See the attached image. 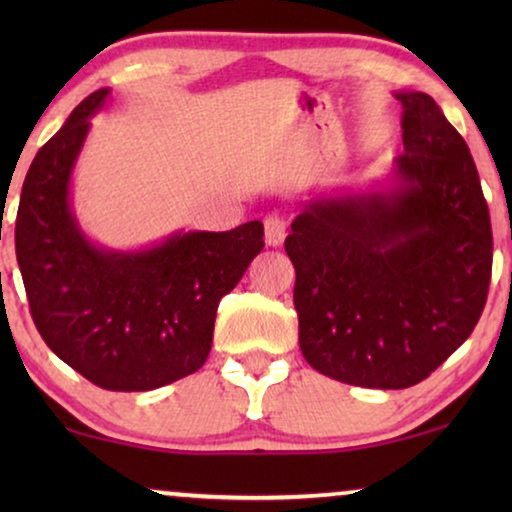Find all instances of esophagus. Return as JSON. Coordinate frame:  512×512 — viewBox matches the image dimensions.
<instances>
[{
  "instance_id": "esophagus-1",
  "label": "esophagus",
  "mask_w": 512,
  "mask_h": 512,
  "mask_svg": "<svg viewBox=\"0 0 512 512\" xmlns=\"http://www.w3.org/2000/svg\"><path fill=\"white\" fill-rule=\"evenodd\" d=\"M263 228H265V244H268V247H279V244L284 242L286 223H284L282 216H279V214L265 216Z\"/></svg>"
}]
</instances>
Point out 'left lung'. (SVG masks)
Returning a JSON list of instances; mask_svg holds the SVG:
<instances>
[{
  "instance_id": "obj_1",
  "label": "left lung",
  "mask_w": 512,
  "mask_h": 512,
  "mask_svg": "<svg viewBox=\"0 0 512 512\" xmlns=\"http://www.w3.org/2000/svg\"><path fill=\"white\" fill-rule=\"evenodd\" d=\"M394 95L405 153L359 191L314 193L284 242L305 361L368 389L429 377L473 333L492 275V223L468 144L433 97Z\"/></svg>"
}]
</instances>
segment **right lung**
<instances>
[{"mask_svg":"<svg viewBox=\"0 0 512 512\" xmlns=\"http://www.w3.org/2000/svg\"><path fill=\"white\" fill-rule=\"evenodd\" d=\"M109 95H88L34 156L16 256L32 319L53 354L102 389L151 391L207 361L216 307L261 254L263 223L177 230L130 251L90 240L76 219L72 177L90 118Z\"/></svg>","mask_w":512,"mask_h":512,"instance_id":"obj_1","label":"right lung"}]
</instances>
